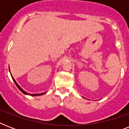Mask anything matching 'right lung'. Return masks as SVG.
Returning <instances> with one entry per match:
<instances>
[{"instance_id": "add662e5", "label": "right lung", "mask_w": 129, "mask_h": 129, "mask_svg": "<svg viewBox=\"0 0 129 129\" xmlns=\"http://www.w3.org/2000/svg\"><path fill=\"white\" fill-rule=\"evenodd\" d=\"M9 71H10V70H9ZM12 78H13V81H14V82H15V84H16V86H17V88H19V90H21V92H23V94H29V95H31V96H40V95H43V94H45V93H41V94H28V93H27V92H25V91H24V90H23V89H22V88H21V87H20V86H19V85H18V84H17V83L16 82V81L15 80V79L13 78V76H12Z\"/></svg>"}]
</instances>
